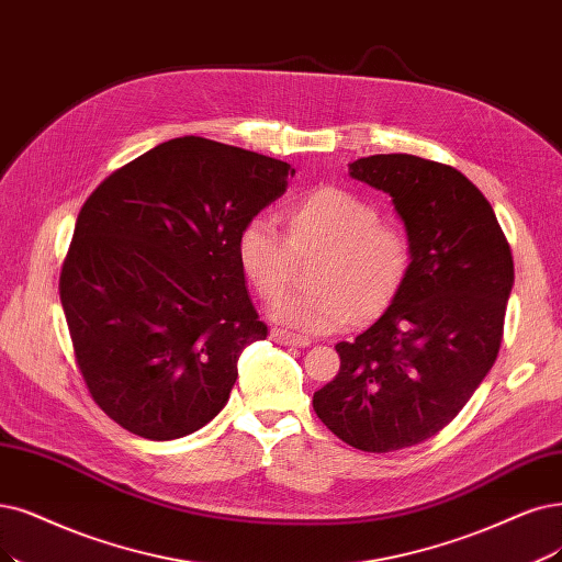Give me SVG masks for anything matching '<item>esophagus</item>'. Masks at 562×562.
Segmentation results:
<instances>
[{
    "mask_svg": "<svg viewBox=\"0 0 562 562\" xmlns=\"http://www.w3.org/2000/svg\"><path fill=\"white\" fill-rule=\"evenodd\" d=\"M270 340L278 342V345H292V347H307L313 345V340L305 338V336H296V334H286L282 328H273L270 330Z\"/></svg>",
    "mask_w": 562,
    "mask_h": 562,
    "instance_id": "obj_1",
    "label": "esophagus"
}]
</instances>
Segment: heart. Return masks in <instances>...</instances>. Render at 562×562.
Instances as JSON below:
<instances>
[{
    "label": "heart",
    "instance_id": "heart-1",
    "mask_svg": "<svg viewBox=\"0 0 562 562\" xmlns=\"http://www.w3.org/2000/svg\"><path fill=\"white\" fill-rule=\"evenodd\" d=\"M284 228L286 238L273 220H247L236 236V261L247 284L270 303L292 282L294 257L319 255L310 270L315 289L273 307V319L299 334H336L357 319H378L409 278V234L382 222L375 205L342 187L319 184L294 199Z\"/></svg>",
    "mask_w": 562,
    "mask_h": 562
}]
</instances>
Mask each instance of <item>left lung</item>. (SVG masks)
Listing matches in <instances>:
<instances>
[{
    "label": "left lung",
    "instance_id": "obj_1",
    "mask_svg": "<svg viewBox=\"0 0 562 562\" xmlns=\"http://www.w3.org/2000/svg\"><path fill=\"white\" fill-rule=\"evenodd\" d=\"M349 176L391 196L414 261L386 313L336 345L340 370L313 407L349 447L386 453L438 435L488 375L514 261L491 203L453 166L372 155L351 161Z\"/></svg>",
    "mask_w": 562,
    "mask_h": 562
}]
</instances>
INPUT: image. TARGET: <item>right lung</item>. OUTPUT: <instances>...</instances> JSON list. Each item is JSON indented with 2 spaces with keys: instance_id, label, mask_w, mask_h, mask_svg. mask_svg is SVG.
Listing matches in <instances>:
<instances>
[{
  "instance_id": "obj_1",
  "label": "right lung",
  "mask_w": 562,
  "mask_h": 562,
  "mask_svg": "<svg viewBox=\"0 0 562 562\" xmlns=\"http://www.w3.org/2000/svg\"><path fill=\"white\" fill-rule=\"evenodd\" d=\"M286 161L182 136L82 203L59 273L76 363L124 430L178 440L215 419L268 328L236 261L240 226L286 190Z\"/></svg>"
}]
</instances>
